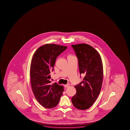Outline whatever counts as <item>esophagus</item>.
Listing matches in <instances>:
<instances>
[{"mask_svg": "<svg viewBox=\"0 0 130 130\" xmlns=\"http://www.w3.org/2000/svg\"><path fill=\"white\" fill-rule=\"evenodd\" d=\"M69 86H70V84H67L66 85H65L64 86V87H66V88H67V87H69Z\"/></svg>", "mask_w": 130, "mask_h": 130, "instance_id": "obj_1", "label": "esophagus"}]
</instances>
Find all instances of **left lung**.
<instances>
[{
    "mask_svg": "<svg viewBox=\"0 0 130 130\" xmlns=\"http://www.w3.org/2000/svg\"><path fill=\"white\" fill-rule=\"evenodd\" d=\"M78 59L80 74H84L83 81L75 86V95L71 98L73 105L79 110L90 108L101 90L103 69L101 57L96 50L85 44L71 45Z\"/></svg>",
    "mask_w": 130,
    "mask_h": 130,
    "instance_id": "obj_1",
    "label": "left lung"
}]
</instances>
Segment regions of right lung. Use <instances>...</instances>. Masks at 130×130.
I'll use <instances>...</instances> for the list:
<instances>
[{"label": "right lung", "mask_w": 130, "mask_h": 130, "mask_svg": "<svg viewBox=\"0 0 130 130\" xmlns=\"http://www.w3.org/2000/svg\"><path fill=\"white\" fill-rule=\"evenodd\" d=\"M67 48L54 44H45L38 48L31 60L30 75L32 89L38 102L45 108L57 106L64 91L63 86L51 84V71L55 60Z\"/></svg>", "instance_id": "add662e5"}]
</instances>
